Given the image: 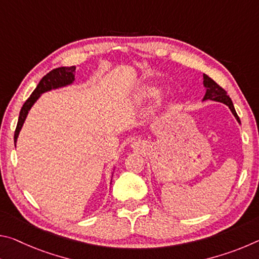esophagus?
<instances>
[{"mask_svg": "<svg viewBox=\"0 0 259 259\" xmlns=\"http://www.w3.org/2000/svg\"><path fill=\"white\" fill-rule=\"evenodd\" d=\"M133 146H134V147H137V146H138V144H137V143H134V144H133Z\"/></svg>", "mask_w": 259, "mask_h": 259, "instance_id": "esophagus-1", "label": "esophagus"}]
</instances>
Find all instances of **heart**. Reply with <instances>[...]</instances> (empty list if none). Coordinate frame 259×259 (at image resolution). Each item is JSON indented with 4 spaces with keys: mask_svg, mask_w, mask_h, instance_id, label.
Instances as JSON below:
<instances>
[{
    "mask_svg": "<svg viewBox=\"0 0 259 259\" xmlns=\"http://www.w3.org/2000/svg\"><path fill=\"white\" fill-rule=\"evenodd\" d=\"M157 87L154 84H144L136 89L130 97V103L136 107L143 106L157 94ZM162 104V97H159L157 105Z\"/></svg>",
    "mask_w": 259,
    "mask_h": 259,
    "instance_id": "1",
    "label": "heart"
}]
</instances>
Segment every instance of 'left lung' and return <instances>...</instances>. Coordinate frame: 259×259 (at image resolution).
I'll use <instances>...</instances> for the list:
<instances>
[{
    "label": "left lung",
    "mask_w": 259,
    "mask_h": 259,
    "mask_svg": "<svg viewBox=\"0 0 259 259\" xmlns=\"http://www.w3.org/2000/svg\"><path fill=\"white\" fill-rule=\"evenodd\" d=\"M203 85L205 88V95L203 97V100H213V102H219V103L225 104L226 106H229V108L231 109V112L234 115L236 121H238L239 123H241L238 114L235 112L234 105L232 103L231 98L227 96L226 91L223 89L222 87H219L217 83L212 80V78H210L208 75H205V74H203Z\"/></svg>",
    "instance_id": "obj_1"
}]
</instances>
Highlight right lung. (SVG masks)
Wrapping results in <instances>:
<instances>
[{"label":"right lung","instance_id":"right-lung-1","mask_svg":"<svg viewBox=\"0 0 259 259\" xmlns=\"http://www.w3.org/2000/svg\"><path fill=\"white\" fill-rule=\"evenodd\" d=\"M75 69H76L75 66L58 67V68L52 69V71L48 73L46 76L42 77V80L38 82V84L36 88H35L33 94L29 96V98L26 100L25 104L23 105V107L20 109L18 123H17V128L15 131V143H17V139H18L19 133L21 128H23L24 122L26 120V117H27L29 109L32 108V106L35 103H36V100L41 97V95L47 93V91L55 90V89H58V88L67 87L69 84H72V83H74V81H75V75H74Z\"/></svg>","mask_w":259,"mask_h":259}]
</instances>
